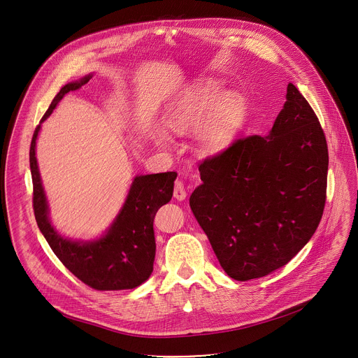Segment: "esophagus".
<instances>
[{
    "label": "esophagus",
    "mask_w": 358,
    "mask_h": 358,
    "mask_svg": "<svg viewBox=\"0 0 358 358\" xmlns=\"http://www.w3.org/2000/svg\"><path fill=\"white\" fill-rule=\"evenodd\" d=\"M185 196H187V191H185L184 182L181 180H177L174 182V198H177L178 201H182L185 199Z\"/></svg>",
    "instance_id": "obj_1"
}]
</instances>
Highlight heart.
<instances>
[{"label": "heart", "instance_id": "heart-1", "mask_svg": "<svg viewBox=\"0 0 358 358\" xmlns=\"http://www.w3.org/2000/svg\"><path fill=\"white\" fill-rule=\"evenodd\" d=\"M224 92L214 85H202L184 97L167 113V123L174 131H188L199 124V143L206 151H218L227 147L239 131L245 115L246 103L242 96ZM167 141L166 136H160Z\"/></svg>", "mask_w": 358, "mask_h": 358}]
</instances>
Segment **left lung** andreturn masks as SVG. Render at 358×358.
<instances>
[{
	"instance_id": "8db88e82",
	"label": "left lung",
	"mask_w": 358,
	"mask_h": 358,
	"mask_svg": "<svg viewBox=\"0 0 358 358\" xmlns=\"http://www.w3.org/2000/svg\"><path fill=\"white\" fill-rule=\"evenodd\" d=\"M189 207L222 269L262 278L309 242L326 203L329 150L320 122L293 83L268 137L245 136L198 166Z\"/></svg>"
}]
</instances>
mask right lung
<instances>
[{"label": "right lung", "instance_id": "add662e5", "mask_svg": "<svg viewBox=\"0 0 358 358\" xmlns=\"http://www.w3.org/2000/svg\"><path fill=\"white\" fill-rule=\"evenodd\" d=\"M92 76L65 85L54 97L42 116L43 122L58 101L68 93L78 90ZM41 124L36 126L31 147L29 166L32 176V207L36 224L50 249L79 280L96 290L133 289L148 279L156 257L155 222L156 213L173 196L176 171L136 177L123 210L106 236L94 242H72L62 238L50 227L48 207L41 184L35 157V141Z\"/></svg>", "mask_w": 358, "mask_h": 358}]
</instances>
